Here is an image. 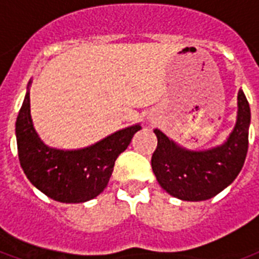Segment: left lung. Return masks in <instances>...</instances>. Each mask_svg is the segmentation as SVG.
<instances>
[{
  "label": "left lung",
  "instance_id": "8db88e82",
  "mask_svg": "<svg viewBox=\"0 0 259 259\" xmlns=\"http://www.w3.org/2000/svg\"><path fill=\"white\" fill-rule=\"evenodd\" d=\"M237 121L228 140L208 150H187L159 129L154 130L158 146L151 156L156 180L171 196L201 201L216 196L232 184L244 166L249 145L250 106L238 91Z\"/></svg>",
  "mask_w": 259,
  "mask_h": 259
}]
</instances>
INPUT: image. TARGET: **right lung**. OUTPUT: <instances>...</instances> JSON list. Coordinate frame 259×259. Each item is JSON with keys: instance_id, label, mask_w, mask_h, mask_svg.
I'll list each match as a JSON object with an SVG mask.
<instances>
[{"instance_id": "1", "label": "right lung", "mask_w": 259, "mask_h": 259, "mask_svg": "<svg viewBox=\"0 0 259 259\" xmlns=\"http://www.w3.org/2000/svg\"><path fill=\"white\" fill-rule=\"evenodd\" d=\"M15 122L19 163L27 179L46 196L60 203H84L105 190L117 156L125 151L141 125L110 134L92 146L60 150L47 146L34 129L30 114V92Z\"/></svg>"}]
</instances>
